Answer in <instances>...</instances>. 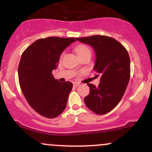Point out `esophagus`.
<instances>
[{"mask_svg":"<svg viewBox=\"0 0 152 152\" xmlns=\"http://www.w3.org/2000/svg\"><path fill=\"white\" fill-rule=\"evenodd\" d=\"M73 84H74V86L76 87V86H79L80 83H78V82H74V83H73Z\"/></svg>","mask_w":152,"mask_h":152,"instance_id":"esophagus-1","label":"esophagus"}]
</instances>
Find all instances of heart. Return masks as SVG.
Returning <instances> with one entry per match:
<instances>
[{
  "label": "heart",
  "instance_id": "obj_1",
  "mask_svg": "<svg viewBox=\"0 0 152 152\" xmlns=\"http://www.w3.org/2000/svg\"><path fill=\"white\" fill-rule=\"evenodd\" d=\"M76 52L77 53L78 56L81 55V54L86 53H91V50L88 46H86V45H79L76 48ZM64 53H62L61 55L60 58H61L63 56H64Z\"/></svg>",
  "mask_w": 152,
  "mask_h": 152
}]
</instances>
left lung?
Masks as SVG:
<instances>
[{
    "instance_id": "8db88e82",
    "label": "left lung",
    "mask_w": 152,
    "mask_h": 152,
    "mask_svg": "<svg viewBox=\"0 0 152 152\" xmlns=\"http://www.w3.org/2000/svg\"><path fill=\"white\" fill-rule=\"evenodd\" d=\"M80 42L91 45L95 50L96 61L94 71L101 76L96 87L87 83L90 92L85 104L96 114H105L116 107L123 97L130 78V58L124 46L106 36L76 38Z\"/></svg>"
}]
</instances>
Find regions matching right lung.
<instances>
[{
	"instance_id": "obj_1",
	"label": "right lung",
	"mask_w": 152,
	"mask_h": 152,
	"mask_svg": "<svg viewBox=\"0 0 152 152\" xmlns=\"http://www.w3.org/2000/svg\"><path fill=\"white\" fill-rule=\"evenodd\" d=\"M75 41L74 38H40L22 53L18 69L19 84L29 105L44 117H57L66 109L73 84L60 83L52 71L58 66L64 50Z\"/></svg>"
}]
</instances>
